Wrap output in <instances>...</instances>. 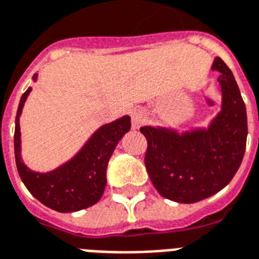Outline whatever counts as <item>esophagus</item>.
Instances as JSON below:
<instances>
[{
	"mask_svg": "<svg viewBox=\"0 0 259 259\" xmlns=\"http://www.w3.org/2000/svg\"><path fill=\"white\" fill-rule=\"evenodd\" d=\"M147 121V113L143 109H135L132 112V128L139 130Z\"/></svg>",
	"mask_w": 259,
	"mask_h": 259,
	"instance_id": "esophagus-1",
	"label": "esophagus"
}]
</instances>
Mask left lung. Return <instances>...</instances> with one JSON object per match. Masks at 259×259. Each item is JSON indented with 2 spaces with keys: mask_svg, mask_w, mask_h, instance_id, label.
<instances>
[{
  "mask_svg": "<svg viewBox=\"0 0 259 259\" xmlns=\"http://www.w3.org/2000/svg\"><path fill=\"white\" fill-rule=\"evenodd\" d=\"M222 104L206 127L144 125L140 132L148 147L144 163L152 185L162 197L192 204L218 193L239 169L246 150L247 115L234 74L220 58L212 65Z\"/></svg>",
  "mask_w": 259,
  "mask_h": 259,
  "instance_id": "obj_1",
  "label": "left lung"
}]
</instances>
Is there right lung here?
<instances>
[{
	"mask_svg": "<svg viewBox=\"0 0 259 259\" xmlns=\"http://www.w3.org/2000/svg\"><path fill=\"white\" fill-rule=\"evenodd\" d=\"M32 79L36 82L37 74ZM32 88L20 98L15 125V157L21 181L35 198L54 211L67 213L94 205L107 185V167L121 138L131 130V117L104 124L70 161L47 173L33 171L21 158L20 116Z\"/></svg>",
	"mask_w": 259,
	"mask_h": 259,
	"instance_id": "obj_1",
	"label": "right lung"
}]
</instances>
